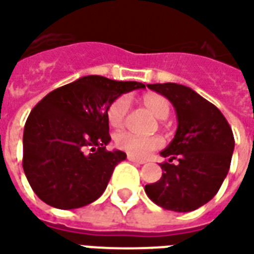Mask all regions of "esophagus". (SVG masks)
I'll return each mask as SVG.
<instances>
[{
    "instance_id": "34e87169",
    "label": "esophagus",
    "mask_w": 254,
    "mask_h": 254,
    "mask_svg": "<svg viewBox=\"0 0 254 254\" xmlns=\"http://www.w3.org/2000/svg\"><path fill=\"white\" fill-rule=\"evenodd\" d=\"M127 160H129V161H132V163H134V164H144V163H146L144 160H139V158H136V157H133V156H129V154H127Z\"/></svg>"
}]
</instances>
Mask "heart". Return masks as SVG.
<instances>
[{
  "label": "heart",
  "instance_id": "obj_1",
  "mask_svg": "<svg viewBox=\"0 0 254 254\" xmlns=\"http://www.w3.org/2000/svg\"><path fill=\"white\" fill-rule=\"evenodd\" d=\"M143 103L158 120H165L170 114V103L161 94H146L143 97ZM129 107H130V101L127 96H121L117 100H114L113 104L108 107L107 111V118L111 127H120L124 125ZM114 141L118 149L127 151L129 156H133L136 158H144L150 153L156 151L163 146V139L158 136L140 137L129 132L117 133Z\"/></svg>",
  "mask_w": 254,
  "mask_h": 254
}]
</instances>
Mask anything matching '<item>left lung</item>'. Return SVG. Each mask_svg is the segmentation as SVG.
I'll return each instance as SVG.
<instances>
[{
  "mask_svg": "<svg viewBox=\"0 0 254 254\" xmlns=\"http://www.w3.org/2000/svg\"><path fill=\"white\" fill-rule=\"evenodd\" d=\"M170 100L178 127L161 156L163 177L144 186L146 194L165 210L188 213L213 199L231 165L235 139L221 111L190 87L177 83L147 84ZM177 161V163H172Z\"/></svg>",
  "mask_w": 254,
  "mask_h": 254,
  "instance_id": "8db88e82",
  "label": "left lung"
}]
</instances>
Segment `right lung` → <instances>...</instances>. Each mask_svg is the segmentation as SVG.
Listing matches in <instances>:
<instances>
[{"instance_id": "obj_1", "label": "right lung", "mask_w": 254, "mask_h": 254, "mask_svg": "<svg viewBox=\"0 0 254 254\" xmlns=\"http://www.w3.org/2000/svg\"><path fill=\"white\" fill-rule=\"evenodd\" d=\"M143 87L90 75L48 93L33 108L23 130V171L44 203L70 210L103 194L114 168L127 158L105 149L111 140L108 107Z\"/></svg>"}]
</instances>
